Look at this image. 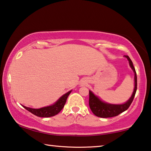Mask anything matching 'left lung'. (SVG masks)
Returning <instances> with one entry per match:
<instances>
[{
	"label": "left lung",
	"mask_w": 151,
	"mask_h": 151,
	"mask_svg": "<svg viewBox=\"0 0 151 151\" xmlns=\"http://www.w3.org/2000/svg\"><path fill=\"white\" fill-rule=\"evenodd\" d=\"M129 62L130 67L131 68L134 73V88L131 97L129 98L127 102L122 104H113L100 100L98 96H96L92 91H89V105L92 112L96 116L100 118H110L116 116L123 112L127 110L132 102L133 99L134 98L137 89V76L134 67L133 65L132 61L128 55H124Z\"/></svg>",
	"instance_id": "8db88e82"
}]
</instances>
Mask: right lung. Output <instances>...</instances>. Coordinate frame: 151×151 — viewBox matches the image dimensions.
<instances>
[{"label": "right lung", "instance_id": "obj_1", "mask_svg": "<svg viewBox=\"0 0 151 151\" xmlns=\"http://www.w3.org/2000/svg\"><path fill=\"white\" fill-rule=\"evenodd\" d=\"M71 91H69L68 92L65 93L62 96H61L56 102L53 104L45 106V107H43L41 108H38V109H35V108H31L29 107H26V106H23V107L25 108L29 112L33 114L34 115L37 116L39 117H51L53 116L60 112V111L63 109V108L65 106V104L66 102L67 98H68V96L71 92Z\"/></svg>", "mask_w": 151, "mask_h": 151}]
</instances>
